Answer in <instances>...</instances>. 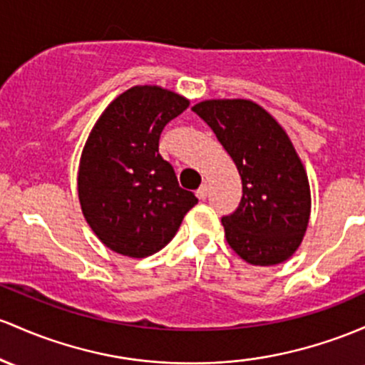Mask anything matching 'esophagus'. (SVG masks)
Returning <instances> with one entry per match:
<instances>
[{
  "label": "esophagus",
  "mask_w": 365,
  "mask_h": 365,
  "mask_svg": "<svg viewBox=\"0 0 365 365\" xmlns=\"http://www.w3.org/2000/svg\"><path fill=\"white\" fill-rule=\"evenodd\" d=\"M207 194H210V185H207V183L204 182L202 185L197 189V197L199 199H206Z\"/></svg>",
  "instance_id": "esophagus-1"
}]
</instances>
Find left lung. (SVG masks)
<instances>
[{"label": "left lung", "mask_w": 365, "mask_h": 365, "mask_svg": "<svg viewBox=\"0 0 365 365\" xmlns=\"http://www.w3.org/2000/svg\"><path fill=\"white\" fill-rule=\"evenodd\" d=\"M192 110L215 131L242 180L241 204L222 218L228 246L251 265L286 262L305 237L312 210L307 170L286 130L253 100H202Z\"/></svg>", "instance_id": "8db88e82"}]
</instances>
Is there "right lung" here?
<instances>
[{
	"label": "right lung",
	"instance_id": "add662e5",
	"mask_svg": "<svg viewBox=\"0 0 365 365\" xmlns=\"http://www.w3.org/2000/svg\"><path fill=\"white\" fill-rule=\"evenodd\" d=\"M189 103L166 88L138 85L112 100L91 128L79 159V204L93 234L114 253H158L197 204L159 154L164 126Z\"/></svg>",
	"mask_w": 365,
	"mask_h": 365
}]
</instances>
